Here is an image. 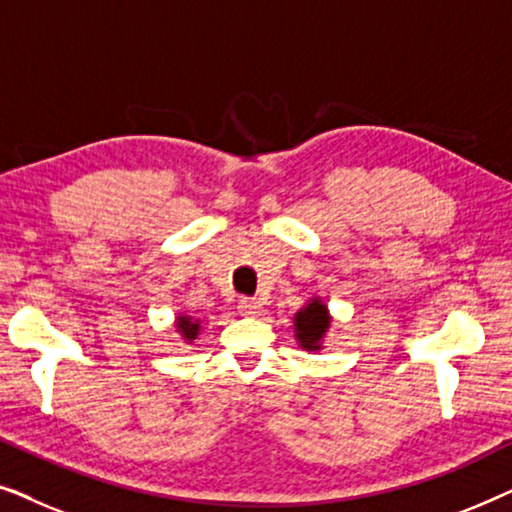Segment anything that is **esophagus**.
I'll return each mask as SVG.
<instances>
[{"label":"esophagus","instance_id":"34e87169","mask_svg":"<svg viewBox=\"0 0 512 512\" xmlns=\"http://www.w3.org/2000/svg\"><path fill=\"white\" fill-rule=\"evenodd\" d=\"M237 310H240L244 317H258V314L263 312V305L254 298H242L240 303H237Z\"/></svg>","mask_w":512,"mask_h":512}]
</instances>
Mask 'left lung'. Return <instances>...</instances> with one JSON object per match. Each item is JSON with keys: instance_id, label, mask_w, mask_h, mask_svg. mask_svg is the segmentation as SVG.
Wrapping results in <instances>:
<instances>
[{"instance_id": "1", "label": "left lung", "mask_w": 512, "mask_h": 512, "mask_svg": "<svg viewBox=\"0 0 512 512\" xmlns=\"http://www.w3.org/2000/svg\"><path fill=\"white\" fill-rule=\"evenodd\" d=\"M328 328H331V312L321 298H312L293 317V333H296L298 345L307 352H319Z\"/></svg>"}]
</instances>
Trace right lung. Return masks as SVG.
<instances>
[{
	"mask_svg": "<svg viewBox=\"0 0 512 512\" xmlns=\"http://www.w3.org/2000/svg\"><path fill=\"white\" fill-rule=\"evenodd\" d=\"M174 326H177V333L188 342V345H191V342L200 335V319L186 317V314H179L177 324Z\"/></svg>",
	"mask_w": 512,
	"mask_h": 512,
	"instance_id": "obj_1",
	"label": "right lung"
}]
</instances>
